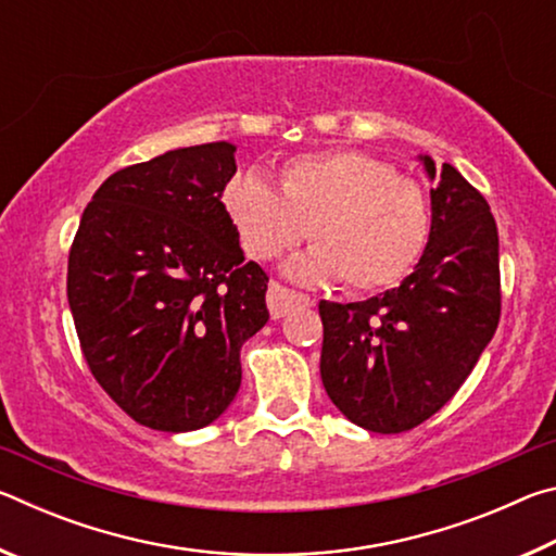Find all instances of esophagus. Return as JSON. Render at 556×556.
Segmentation results:
<instances>
[{
    "label": "esophagus",
    "instance_id": "1",
    "mask_svg": "<svg viewBox=\"0 0 556 556\" xmlns=\"http://www.w3.org/2000/svg\"><path fill=\"white\" fill-rule=\"evenodd\" d=\"M308 304H312V299L304 294H296V291L281 287V285H277V281H271L267 289V306H269L271 318H281V316H287L291 308L308 306Z\"/></svg>",
    "mask_w": 556,
    "mask_h": 556
}]
</instances>
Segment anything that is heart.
Returning a JSON list of instances; mask_svg holds the SVG:
<instances>
[{
  "label": "heart",
  "mask_w": 556,
  "mask_h": 556,
  "mask_svg": "<svg viewBox=\"0 0 556 556\" xmlns=\"http://www.w3.org/2000/svg\"><path fill=\"white\" fill-rule=\"evenodd\" d=\"M225 213L252 260H271L312 235L285 275L301 285L345 279L353 291L400 285L427 250L429 199L414 178L357 149L304 154L281 166L279 191L240 174L223 191Z\"/></svg>",
  "instance_id": "1"
}]
</instances>
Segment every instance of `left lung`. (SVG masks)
Returning a JSON list of instances; mask_svg holds the SVG:
<instances>
[{
	"mask_svg": "<svg viewBox=\"0 0 556 556\" xmlns=\"http://www.w3.org/2000/svg\"><path fill=\"white\" fill-rule=\"evenodd\" d=\"M431 188V235L400 287L365 301H321V380L353 425L400 434L454 397L501 318L491 205L444 164L419 154Z\"/></svg>",
	"mask_w": 556,
	"mask_h": 556,
	"instance_id": "obj_1",
	"label": "left lung"
}]
</instances>
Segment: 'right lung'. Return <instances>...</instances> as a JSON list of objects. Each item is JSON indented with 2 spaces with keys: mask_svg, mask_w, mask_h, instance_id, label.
<instances>
[{
  "mask_svg": "<svg viewBox=\"0 0 556 556\" xmlns=\"http://www.w3.org/2000/svg\"><path fill=\"white\" fill-rule=\"evenodd\" d=\"M238 147L172 149L119 168L83 211L68 304L100 388L159 431L213 425L240 390V348L267 324L223 191Z\"/></svg>",
  "mask_w": 556,
  "mask_h": 556,
  "instance_id": "1",
  "label": "right lung"
}]
</instances>
